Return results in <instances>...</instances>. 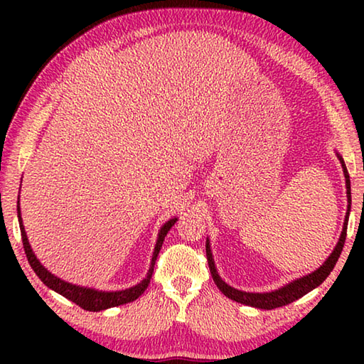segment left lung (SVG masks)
I'll return each mask as SVG.
<instances>
[{
    "label": "left lung",
    "mask_w": 364,
    "mask_h": 364,
    "mask_svg": "<svg viewBox=\"0 0 364 364\" xmlns=\"http://www.w3.org/2000/svg\"><path fill=\"white\" fill-rule=\"evenodd\" d=\"M338 160H341L342 168H343V175H345V186H347V199H348V207H347V215H345V221H343V228H342V234L338 237V242L336 245V249L332 250V254L326 258V262L319 267L316 271L313 273L304 276V278H299L292 282H289L284 287L276 289V291L271 292H244V291H237L231 286H228L226 282L220 278V274L217 273V268H215V262L212 257V250H210V242H205V252H207V262H208V268H210L212 278L215 281V284L223 292L228 299H231L237 304L242 305H249V306H255V308H262V310H273V308L278 306H284L292 304L300 297H304L305 294H308L313 289H316L321 282L328 278L331 274V271L334 269L336 263L341 257V252L343 249L345 244V237H347V225H348V217H350V204H352V191H350V176H348V170L345 167V162L341 154H337Z\"/></svg>",
    "instance_id": "obj_1"
}]
</instances>
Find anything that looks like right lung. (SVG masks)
Listing matches in <instances>:
<instances>
[{"label": "right lung", "mask_w": 364, "mask_h": 364, "mask_svg": "<svg viewBox=\"0 0 364 364\" xmlns=\"http://www.w3.org/2000/svg\"><path fill=\"white\" fill-rule=\"evenodd\" d=\"M17 217H19V226H21V234H22L23 250H26V255L28 258L30 267L33 268L36 276H38V278L43 281V284L48 286L49 289H53L54 292L60 294V295H63V297L72 300L73 304H77L78 306H82L83 310H88V311L107 310V308L125 305V304H128V301L136 300L139 295L146 291L147 286H149L151 278H152V273H154V264H156L160 247H162V244H164V239H165V236H167V232L170 231V228L176 223V218H171L162 228H160L156 247H154V254H152L149 271H147V276H146L143 281L139 282V284L133 286L130 289H125V291L102 292V291H96V289L80 287V286H75V284H70V282H65V281H63L60 278H58V276H54V274L49 273V271L40 263L38 258L35 257L32 247H30L26 230H23V225H22L21 207H17Z\"/></svg>", "instance_id": "add662e5"}]
</instances>
